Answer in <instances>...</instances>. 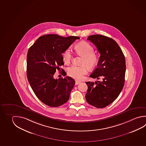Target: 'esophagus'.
<instances>
[{
  "mask_svg": "<svg viewBox=\"0 0 146 146\" xmlns=\"http://www.w3.org/2000/svg\"><path fill=\"white\" fill-rule=\"evenodd\" d=\"M81 83V82L80 81H76V83H75V85H78V84H80Z\"/></svg>",
  "mask_w": 146,
  "mask_h": 146,
  "instance_id": "34e87169",
  "label": "esophagus"
}]
</instances>
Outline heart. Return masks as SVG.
Returning a JSON list of instances; mask_svg holds the SVG:
<instances>
[{"label":"heart","mask_w":146,"mask_h":146,"mask_svg":"<svg viewBox=\"0 0 146 146\" xmlns=\"http://www.w3.org/2000/svg\"><path fill=\"white\" fill-rule=\"evenodd\" d=\"M75 50L79 56H83L81 62V66H72L67 69V74L70 77L75 79L81 80L88 73V68L93 69L98 63V56L94 52V48L89 42L83 41L78 43L75 46ZM64 63L69 65L72 58V50L70 48H67L62 53Z\"/></svg>","instance_id":"b5f03b06"}]
</instances>
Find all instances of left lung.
I'll return each mask as SVG.
<instances>
[{
	"mask_svg": "<svg viewBox=\"0 0 146 146\" xmlns=\"http://www.w3.org/2000/svg\"><path fill=\"white\" fill-rule=\"evenodd\" d=\"M95 45L100 56L97 68L90 74L92 78L102 79L95 82L88 81L85 98L88 103L97 108H104L114 102L125 84V60L121 49L114 40L99 35L88 36Z\"/></svg>",
	"mask_w": 146,
	"mask_h": 146,
	"instance_id": "8db88e82",
	"label": "left lung"
}]
</instances>
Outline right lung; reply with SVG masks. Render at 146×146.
Here are the masks:
<instances>
[{"label": "right lung", "mask_w": 146, "mask_h": 146, "mask_svg": "<svg viewBox=\"0 0 146 146\" xmlns=\"http://www.w3.org/2000/svg\"><path fill=\"white\" fill-rule=\"evenodd\" d=\"M80 37L44 35L30 47L27 57V76L35 95L46 105L58 107L68 100L75 81L71 77L55 79L56 70L64 65L62 53ZM63 70V69H62ZM66 72L63 71V74Z\"/></svg>", "instance_id": "obj_1"}]
</instances>
